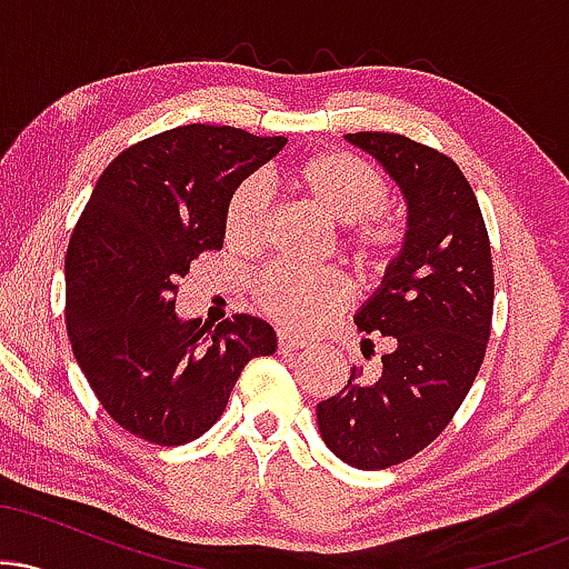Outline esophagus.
Instances as JSON below:
<instances>
[{"label":"esophagus","mask_w":569,"mask_h":569,"mask_svg":"<svg viewBox=\"0 0 569 569\" xmlns=\"http://www.w3.org/2000/svg\"><path fill=\"white\" fill-rule=\"evenodd\" d=\"M276 342H278V352H291V350L305 348V339L293 337V335H289V331H278Z\"/></svg>","instance_id":"esophagus-1"}]
</instances>
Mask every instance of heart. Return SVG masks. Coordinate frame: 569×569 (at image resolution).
<instances>
[{
  "mask_svg": "<svg viewBox=\"0 0 569 569\" xmlns=\"http://www.w3.org/2000/svg\"><path fill=\"white\" fill-rule=\"evenodd\" d=\"M291 192L339 227V246L363 270H377L403 243V221L385 206L388 181L371 162L350 152H318L299 160L286 173ZM227 240L238 248H257L267 230V198L257 181H243L232 192L224 213ZM257 297L267 316L312 329L348 302V280L335 270L270 267L257 280Z\"/></svg>",
  "mask_w": 569,
  "mask_h": 569,
  "instance_id": "b5f03b06",
  "label": "heart"
}]
</instances>
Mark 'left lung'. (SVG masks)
<instances>
[{
	"instance_id": "1",
	"label": "left lung",
	"mask_w": 569,
	"mask_h": 569,
	"mask_svg": "<svg viewBox=\"0 0 569 569\" xmlns=\"http://www.w3.org/2000/svg\"><path fill=\"white\" fill-rule=\"evenodd\" d=\"M345 139L403 192L407 234L382 286L356 312L358 329L390 339L380 375L352 367L348 385L316 411L339 460L380 471L439 439L471 390L492 329V251L479 200L452 158L398 133Z\"/></svg>"
}]
</instances>
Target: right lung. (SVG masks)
I'll list each match as a JSON object with an SVG mask.
<instances>
[{
  "mask_svg": "<svg viewBox=\"0 0 569 569\" xmlns=\"http://www.w3.org/2000/svg\"><path fill=\"white\" fill-rule=\"evenodd\" d=\"M283 136L181 126L109 162L67 251V331L77 363L128 433L179 447L224 411L251 358L278 348L272 326L232 316L217 329L176 316L192 259L224 246V213Z\"/></svg>",
  "mask_w": 569,
  "mask_h": 569,
  "instance_id": "1",
  "label": "right lung"
}]
</instances>
